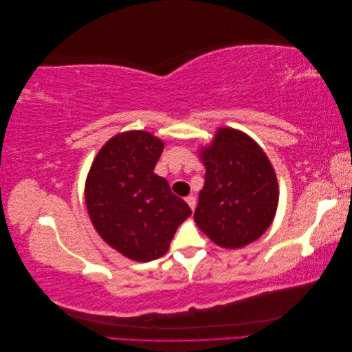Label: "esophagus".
I'll use <instances>...</instances> for the list:
<instances>
[{
  "label": "esophagus",
  "instance_id": "obj_1",
  "mask_svg": "<svg viewBox=\"0 0 352 352\" xmlns=\"http://www.w3.org/2000/svg\"><path fill=\"white\" fill-rule=\"evenodd\" d=\"M185 201L188 202V206L190 207V210H195V206H197V201H195V197L194 195H188L185 198Z\"/></svg>",
  "mask_w": 352,
  "mask_h": 352
}]
</instances>
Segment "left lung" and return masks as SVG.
I'll return each mask as SVG.
<instances>
[{
	"instance_id": "obj_1",
	"label": "left lung",
	"mask_w": 352,
	"mask_h": 352,
	"mask_svg": "<svg viewBox=\"0 0 352 352\" xmlns=\"http://www.w3.org/2000/svg\"><path fill=\"white\" fill-rule=\"evenodd\" d=\"M206 182L194 219L223 248H242L272 225L279 199L278 179L267 155L250 136L220 129L202 151Z\"/></svg>"
}]
</instances>
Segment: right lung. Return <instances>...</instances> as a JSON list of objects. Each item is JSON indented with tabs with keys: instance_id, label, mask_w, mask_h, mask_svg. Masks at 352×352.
<instances>
[{
	"instance_id": "obj_1",
	"label": "right lung",
	"mask_w": 352,
	"mask_h": 352,
	"mask_svg": "<svg viewBox=\"0 0 352 352\" xmlns=\"http://www.w3.org/2000/svg\"><path fill=\"white\" fill-rule=\"evenodd\" d=\"M163 142L142 131L117 135L95 157L85 199L94 228L136 261L164 255L190 208L154 173Z\"/></svg>"
}]
</instances>
